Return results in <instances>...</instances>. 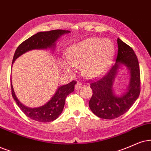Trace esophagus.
<instances>
[{"instance_id":"obj_1","label":"esophagus","mask_w":151,"mask_h":151,"mask_svg":"<svg viewBox=\"0 0 151 151\" xmlns=\"http://www.w3.org/2000/svg\"><path fill=\"white\" fill-rule=\"evenodd\" d=\"M81 87H82L81 83H80V82L77 81V83H76V85H75V89H76V90H78V89L81 88Z\"/></svg>"}]
</instances>
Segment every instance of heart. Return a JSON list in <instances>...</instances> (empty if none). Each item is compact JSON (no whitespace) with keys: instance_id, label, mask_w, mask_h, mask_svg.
Listing matches in <instances>:
<instances>
[{"instance_id":"b5f03b06","label":"heart","mask_w":151,"mask_h":151,"mask_svg":"<svg viewBox=\"0 0 151 151\" xmlns=\"http://www.w3.org/2000/svg\"><path fill=\"white\" fill-rule=\"evenodd\" d=\"M114 53L115 47L110 40L89 37L70 46L67 50L66 59H60V64L69 72H73L75 67L82 65L83 76L95 78L106 71Z\"/></svg>"}]
</instances>
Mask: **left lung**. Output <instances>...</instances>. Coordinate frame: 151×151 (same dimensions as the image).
Wrapping results in <instances>:
<instances>
[{"label":"left lung","mask_w":151,"mask_h":151,"mask_svg":"<svg viewBox=\"0 0 151 151\" xmlns=\"http://www.w3.org/2000/svg\"><path fill=\"white\" fill-rule=\"evenodd\" d=\"M118 54L116 63L105 75L91 83L93 95L89 107L98 117L114 119L128 111L136 102L140 93V70L137 57L129 46L118 37ZM129 72L127 88L116 94L113 83L117 72L122 68Z\"/></svg>","instance_id":"1"}]
</instances>
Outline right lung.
<instances>
[{"label": "right lung", "instance_id": "right-lung-1", "mask_svg": "<svg viewBox=\"0 0 151 151\" xmlns=\"http://www.w3.org/2000/svg\"><path fill=\"white\" fill-rule=\"evenodd\" d=\"M70 33V30H54L47 32H39L35 34L23 42L17 47L13 57L12 64L16 60V59L28 51L35 50V49L37 50L49 49V50L54 51L57 40L62 35ZM77 82L72 81L68 84L60 86L57 88L56 93L48 102L40 106L33 108L25 106L19 100L13 88L12 79H11V89H12L13 98L25 115L34 121L41 122V123H48L56 120L62 113L66 97L74 91V85Z\"/></svg>", "mask_w": 151, "mask_h": 151}]
</instances>
